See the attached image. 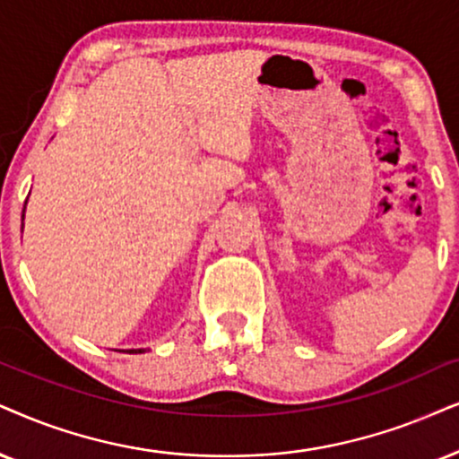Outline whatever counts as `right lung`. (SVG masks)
<instances>
[{"instance_id": "right-lung-1", "label": "right lung", "mask_w": 459, "mask_h": 459, "mask_svg": "<svg viewBox=\"0 0 459 459\" xmlns=\"http://www.w3.org/2000/svg\"><path fill=\"white\" fill-rule=\"evenodd\" d=\"M22 218H25V210H22ZM129 351H135V353H143V350H129Z\"/></svg>"}]
</instances>
